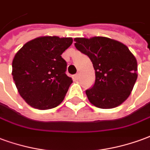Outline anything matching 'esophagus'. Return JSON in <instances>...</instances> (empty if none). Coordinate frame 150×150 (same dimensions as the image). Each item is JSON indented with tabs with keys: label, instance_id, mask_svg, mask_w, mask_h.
Returning <instances> with one entry per match:
<instances>
[{
	"label": "esophagus",
	"instance_id": "34e87169",
	"mask_svg": "<svg viewBox=\"0 0 150 150\" xmlns=\"http://www.w3.org/2000/svg\"><path fill=\"white\" fill-rule=\"evenodd\" d=\"M74 78H75V80H78L80 78V74H76L74 75Z\"/></svg>",
	"mask_w": 150,
	"mask_h": 150
}]
</instances>
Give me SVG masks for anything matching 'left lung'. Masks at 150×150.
Returning a JSON list of instances; mask_svg holds the SVG:
<instances>
[{
    "label": "left lung",
    "instance_id": "8db88e82",
    "mask_svg": "<svg viewBox=\"0 0 150 150\" xmlns=\"http://www.w3.org/2000/svg\"><path fill=\"white\" fill-rule=\"evenodd\" d=\"M76 50L91 60L93 86L86 89L88 100L100 109H112L126 100L137 78V63L126 45L104 37L75 38Z\"/></svg>",
    "mask_w": 150,
    "mask_h": 150
}]
</instances>
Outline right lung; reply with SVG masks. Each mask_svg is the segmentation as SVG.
I'll return each mask as SVG.
<instances>
[{"label":"right lung","instance_id":"1","mask_svg":"<svg viewBox=\"0 0 150 150\" xmlns=\"http://www.w3.org/2000/svg\"><path fill=\"white\" fill-rule=\"evenodd\" d=\"M73 43L71 38L41 37L25 44L13 61L15 85L29 105L50 110L62 103L73 80L65 74L62 54Z\"/></svg>","mask_w":150,"mask_h":150}]
</instances>
